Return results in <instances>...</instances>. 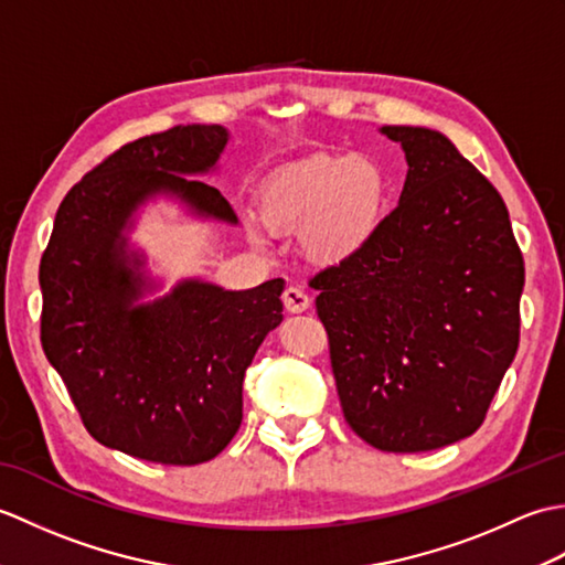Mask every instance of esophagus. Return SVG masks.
Here are the masks:
<instances>
[{"label": "esophagus", "instance_id": "1", "mask_svg": "<svg viewBox=\"0 0 565 565\" xmlns=\"http://www.w3.org/2000/svg\"><path fill=\"white\" fill-rule=\"evenodd\" d=\"M281 298L289 313H303V310H308L310 306V296L301 289V286H286Z\"/></svg>", "mask_w": 565, "mask_h": 565}]
</instances>
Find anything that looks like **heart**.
Masks as SVG:
<instances>
[{
    "label": "heart",
    "instance_id": "heart-1",
    "mask_svg": "<svg viewBox=\"0 0 565 565\" xmlns=\"http://www.w3.org/2000/svg\"><path fill=\"white\" fill-rule=\"evenodd\" d=\"M386 203V179L366 158L313 154L269 177L259 191V220L249 221L255 243L271 233H296L306 255L338 264L374 237Z\"/></svg>",
    "mask_w": 565,
    "mask_h": 565
}]
</instances>
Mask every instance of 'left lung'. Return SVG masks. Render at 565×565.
<instances>
[{"mask_svg":"<svg viewBox=\"0 0 565 565\" xmlns=\"http://www.w3.org/2000/svg\"><path fill=\"white\" fill-rule=\"evenodd\" d=\"M407 177L374 237L308 284L347 425L413 454L483 425L518 354L524 259L498 189L437 130L383 126Z\"/></svg>","mask_w":565,"mask_h":565,"instance_id":"obj_1","label":"left lung"}]
</instances>
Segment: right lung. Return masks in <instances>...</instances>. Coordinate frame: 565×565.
Listing matches in <instances>:
<instances>
[{"mask_svg":"<svg viewBox=\"0 0 565 565\" xmlns=\"http://www.w3.org/2000/svg\"><path fill=\"white\" fill-rule=\"evenodd\" d=\"M221 126H174L138 138L84 174L60 203L41 257V342L104 447L138 459L194 466L221 454L243 423V379L281 322L284 281L249 291L186 281L152 306L140 291L121 227L158 191L235 223L218 189L182 174L206 172L225 148Z\"/></svg>","mask_w":565,"mask_h":565,"instance_id":"add662e5","label":"right lung"}]
</instances>
